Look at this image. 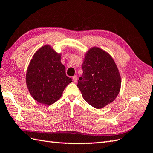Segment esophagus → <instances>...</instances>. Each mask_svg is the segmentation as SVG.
<instances>
[{
    "mask_svg": "<svg viewBox=\"0 0 153 153\" xmlns=\"http://www.w3.org/2000/svg\"><path fill=\"white\" fill-rule=\"evenodd\" d=\"M72 79H73V81H74V82H76L77 81V76H73V77H72Z\"/></svg>",
    "mask_w": 153,
    "mask_h": 153,
    "instance_id": "obj_1",
    "label": "esophagus"
}]
</instances>
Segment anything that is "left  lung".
Returning a JSON list of instances; mask_svg holds the SVG:
<instances>
[{
  "mask_svg": "<svg viewBox=\"0 0 153 153\" xmlns=\"http://www.w3.org/2000/svg\"><path fill=\"white\" fill-rule=\"evenodd\" d=\"M82 69L77 86L88 104L101 109L115 100L119 93L121 79L109 53L97 47L91 48L85 55Z\"/></svg>",
  "mask_w": 153,
  "mask_h": 153,
  "instance_id": "obj_1",
  "label": "left lung"
}]
</instances>
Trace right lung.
Returning a JSON list of instances; mask_svg holds the SVG:
<instances>
[{"label": "right lung", "instance_id": "1", "mask_svg": "<svg viewBox=\"0 0 153 153\" xmlns=\"http://www.w3.org/2000/svg\"><path fill=\"white\" fill-rule=\"evenodd\" d=\"M60 54L46 45L35 53L28 66L26 83L35 100L51 105L61 97L63 91L72 80L66 75Z\"/></svg>", "mask_w": 153, "mask_h": 153}]
</instances>
